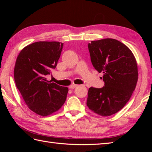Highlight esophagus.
I'll return each instance as SVG.
<instances>
[{
    "label": "esophagus",
    "instance_id": "esophagus-1",
    "mask_svg": "<svg viewBox=\"0 0 152 152\" xmlns=\"http://www.w3.org/2000/svg\"><path fill=\"white\" fill-rule=\"evenodd\" d=\"M78 85H76V84H72V85H70L69 86V88L70 89H74L75 88H76V87H78Z\"/></svg>",
    "mask_w": 152,
    "mask_h": 152
}]
</instances>
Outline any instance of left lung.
Wrapping results in <instances>:
<instances>
[{"instance_id": "obj_1", "label": "left lung", "mask_w": 152, "mask_h": 152, "mask_svg": "<svg viewBox=\"0 0 152 152\" xmlns=\"http://www.w3.org/2000/svg\"><path fill=\"white\" fill-rule=\"evenodd\" d=\"M88 48L93 66L103 74L104 86L89 89L87 106L96 114L110 116L124 107L136 88L137 61L129 48L112 38L91 41Z\"/></svg>"}]
</instances>
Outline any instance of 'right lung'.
Returning <instances> with one entry per match:
<instances>
[{"instance_id": "1", "label": "right lung", "mask_w": 152, "mask_h": 152, "mask_svg": "<svg viewBox=\"0 0 152 152\" xmlns=\"http://www.w3.org/2000/svg\"><path fill=\"white\" fill-rule=\"evenodd\" d=\"M63 46L59 42H37L25 46L15 61L16 87L28 108L41 116L58 111L66 101L67 87L46 78L56 69Z\"/></svg>"}]
</instances>
